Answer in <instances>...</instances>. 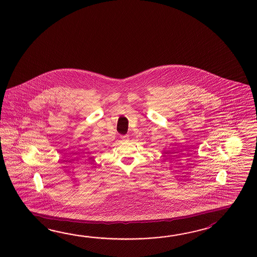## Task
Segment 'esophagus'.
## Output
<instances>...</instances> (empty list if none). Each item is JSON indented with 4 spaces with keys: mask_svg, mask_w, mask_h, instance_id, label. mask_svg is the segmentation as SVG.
Listing matches in <instances>:
<instances>
[{
    "mask_svg": "<svg viewBox=\"0 0 257 257\" xmlns=\"http://www.w3.org/2000/svg\"><path fill=\"white\" fill-rule=\"evenodd\" d=\"M121 140L123 141V142H128V136H122L121 137Z\"/></svg>",
    "mask_w": 257,
    "mask_h": 257,
    "instance_id": "esophagus-1",
    "label": "esophagus"
}]
</instances>
